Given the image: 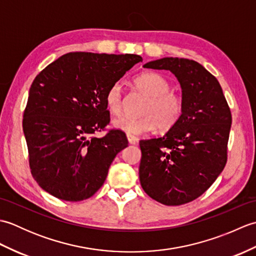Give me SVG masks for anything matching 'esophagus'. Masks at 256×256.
Wrapping results in <instances>:
<instances>
[{
  "label": "esophagus",
  "mask_w": 256,
  "mask_h": 256,
  "mask_svg": "<svg viewBox=\"0 0 256 256\" xmlns=\"http://www.w3.org/2000/svg\"><path fill=\"white\" fill-rule=\"evenodd\" d=\"M128 140L130 144H135V143H138V138L136 136H133V135H128Z\"/></svg>",
  "instance_id": "obj_1"
}]
</instances>
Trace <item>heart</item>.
I'll return each instance as SVG.
<instances>
[{
  "label": "heart",
  "instance_id": "b5f03b06",
  "mask_svg": "<svg viewBox=\"0 0 256 256\" xmlns=\"http://www.w3.org/2000/svg\"><path fill=\"white\" fill-rule=\"evenodd\" d=\"M135 84L150 96L142 110L143 116H121L113 120V126L128 135L148 134L160 128L167 131L175 126L184 111L182 96L170 90V82L157 72H143L135 78ZM106 106L113 116L123 111L122 86L118 82L110 86L106 94Z\"/></svg>",
  "mask_w": 256,
  "mask_h": 256
}]
</instances>
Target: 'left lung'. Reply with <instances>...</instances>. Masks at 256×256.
<instances>
[{"instance_id":"obj_1","label":"left lung","mask_w":256,"mask_h":256,"mask_svg":"<svg viewBox=\"0 0 256 256\" xmlns=\"http://www.w3.org/2000/svg\"><path fill=\"white\" fill-rule=\"evenodd\" d=\"M144 68L170 70L182 89L184 111L160 138L140 140V182L150 198L180 206L200 197L224 170L232 116L214 76L194 60L166 57Z\"/></svg>"}]
</instances>
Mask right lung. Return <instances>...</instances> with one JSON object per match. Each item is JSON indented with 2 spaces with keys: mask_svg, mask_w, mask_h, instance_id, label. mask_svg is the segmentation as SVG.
<instances>
[{
  "mask_svg": "<svg viewBox=\"0 0 256 256\" xmlns=\"http://www.w3.org/2000/svg\"><path fill=\"white\" fill-rule=\"evenodd\" d=\"M138 55L69 52L42 69L30 86L23 116L32 178L54 197L81 201L104 182L108 167L128 146L116 128L104 136L110 112L106 94Z\"/></svg>",
  "mask_w": 256,
  "mask_h": 256,
  "instance_id": "add662e5",
  "label": "right lung"
}]
</instances>
